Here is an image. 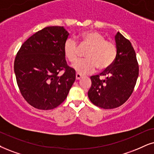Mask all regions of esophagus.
Segmentation results:
<instances>
[{
  "mask_svg": "<svg viewBox=\"0 0 154 154\" xmlns=\"http://www.w3.org/2000/svg\"><path fill=\"white\" fill-rule=\"evenodd\" d=\"M82 77V76L80 74H78V73L76 74V79H77V80H79V79H80Z\"/></svg>",
  "mask_w": 154,
  "mask_h": 154,
  "instance_id": "34e87169",
  "label": "esophagus"
}]
</instances>
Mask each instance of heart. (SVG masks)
<instances>
[{
	"label": "heart",
	"mask_w": 154,
	"mask_h": 154,
	"mask_svg": "<svg viewBox=\"0 0 154 154\" xmlns=\"http://www.w3.org/2000/svg\"><path fill=\"white\" fill-rule=\"evenodd\" d=\"M80 46L89 47L85 54L87 59L79 60L73 65L78 74L93 72L98 67L100 70L108 69L113 65L117 56V48L114 42L95 30H85L79 35ZM79 48L75 40L68 38L63 45V52L69 63H74L79 58Z\"/></svg>",
	"instance_id": "b5f03b06"
}]
</instances>
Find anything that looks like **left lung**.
I'll use <instances>...</instances> for the list:
<instances>
[{"label": "left lung", "mask_w": 154, "mask_h": 154, "mask_svg": "<svg viewBox=\"0 0 154 154\" xmlns=\"http://www.w3.org/2000/svg\"><path fill=\"white\" fill-rule=\"evenodd\" d=\"M115 41V61L100 75L91 76V86L88 91L91 102L105 109L119 107L126 102L133 92L139 76L137 55L131 42L119 32ZM100 75L105 79L101 80Z\"/></svg>", "instance_id": "1"}]
</instances>
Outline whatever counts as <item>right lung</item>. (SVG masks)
I'll return each instance as SVG.
<instances>
[{
	"label": "right lung",
	"instance_id": "obj_1",
	"mask_svg": "<svg viewBox=\"0 0 154 154\" xmlns=\"http://www.w3.org/2000/svg\"><path fill=\"white\" fill-rule=\"evenodd\" d=\"M68 35L63 26L46 27L30 37L17 52L14 62L17 86L35 108L57 107L67 98L75 81V70L67 65L63 52Z\"/></svg>",
	"mask_w": 154,
	"mask_h": 154
}]
</instances>
